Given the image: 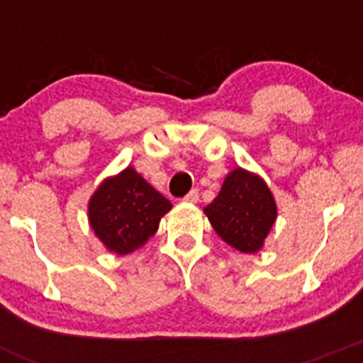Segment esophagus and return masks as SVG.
I'll return each mask as SVG.
<instances>
[{"instance_id":"esophagus-1","label":"esophagus","mask_w":363,"mask_h":363,"mask_svg":"<svg viewBox=\"0 0 363 363\" xmlns=\"http://www.w3.org/2000/svg\"><path fill=\"white\" fill-rule=\"evenodd\" d=\"M198 198H200V192H198V189H192V191L189 192V194L184 198V200L189 201V203H196Z\"/></svg>"}]
</instances>
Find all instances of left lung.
Segmentation results:
<instances>
[{
    "instance_id": "8db88e82",
    "label": "left lung",
    "mask_w": 363,
    "mask_h": 363,
    "mask_svg": "<svg viewBox=\"0 0 363 363\" xmlns=\"http://www.w3.org/2000/svg\"><path fill=\"white\" fill-rule=\"evenodd\" d=\"M205 214L223 242L252 255L264 247L278 213L264 179L238 167L223 179L220 194L205 207Z\"/></svg>"
}]
</instances>
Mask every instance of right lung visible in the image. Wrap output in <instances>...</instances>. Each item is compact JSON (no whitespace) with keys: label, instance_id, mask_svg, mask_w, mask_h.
<instances>
[{"label":"right lung","instance_id":"right-lung-1","mask_svg":"<svg viewBox=\"0 0 363 363\" xmlns=\"http://www.w3.org/2000/svg\"><path fill=\"white\" fill-rule=\"evenodd\" d=\"M171 207V201L127 167L96 189L89 201V221L108 251L129 255L145 245Z\"/></svg>","mask_w":363,"mask_h":363}]
</instances>
